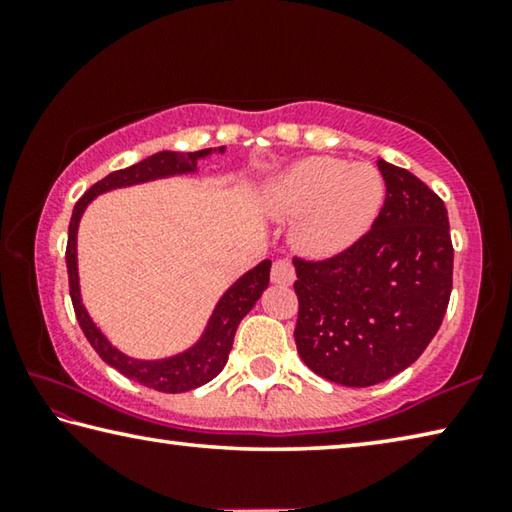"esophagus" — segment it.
Segmentation results:
<instances>
[{
  "label": "esophagus",
  "instance_id": "esophagus-1",
  "mask_svg": "<svg viewBox=\"0 0 512 512\" xmlns=\"http://www.w3.org/2000/svg\"><path fill=\"white\" fill-rule=\"evenodd\" d=\"M293 277H296V273H293V264L289 262V259H277V262H273V268H271L273 284L289 287V284L293 282Z\"/></svg>",
  "mask_w": 512,
  "mask_h": 512
}]
</instances>
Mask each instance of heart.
Segmentation results:
<instances>
[{"mask_svg": "<svg viewBox=\"0 0 512 512\" xmlns=\"http://www.w3.org/2000/svg\"><path fill=\"white\" fill-rule=\"evenodd\" d=\"M386 185L372 164L314 155L268 180L262 210L273 221H298L293 241L302 253L334 257L377 221Z\"/></svg>", "mask_w": 512, "mask_h": 512, "instance_id": "1", "label": "heart"}]
</instances>
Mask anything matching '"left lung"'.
Instances as JSON below:
<instances>
[{
  "instance_id": "1",
  "label": "left lung",
  "mask_w": 512,
  "mask_h": 512,
  "mask_svg": "<svg viewBox=\"0 0 512 512\" xmlns=\"http://www.w3.org/2000/svg\"><path fill=\"white\" fill-rule=\"evenodd\" d=\"M377 167L386 201L368 235L325 262L293 259L300 359L352 388L409 368L436 336L452 293L445 203L411 171L381 158Z\"/></svg>"
}]
</instances>
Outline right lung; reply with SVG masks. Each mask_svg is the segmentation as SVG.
Segmentation results:
<instances>
[{
	"mask_svg": "<svg viewBox=\"0 0 512 512\" xmlns=\"http://www.w3.org/2000/svg\"><path fill=\"white\" fill-rule=\"evenodd\" d=\"M214 153H225V146L219 149H203V151H160L153 153L151 158L133 164V167L119 169L108 173L106 178L92 185L88 192L81 196V201L74 205L72 221H69V237H67V275H69V296L76 311V320L83 329L85 339L97 350L99 357L108 366L117 368L121 375L128 379L140 381L142 386H149L160 393H185L192 391L212 381L223 370L228 354L235 341L237 327L255 302L262 298V293L268 287V277H271V259H264L262 264L250 268L241 277L225 289L219 302L214 305L212 316L207 318V325L198 341L189 345L187 350L171 354L164 359H135L121 352L108 341V336L101 332L94 323L88 309L81 298V282H79V255H76V237H79V223L83 212L94 198L112 192V189L144 185L151 180L185 176V173H198V162L207 160Z\"/></svg>",
	"mask_w": 512,
	"mask_h": 512,
	"instance_id": "add662e5",
	"label": "right lung"
}]
</instances>
